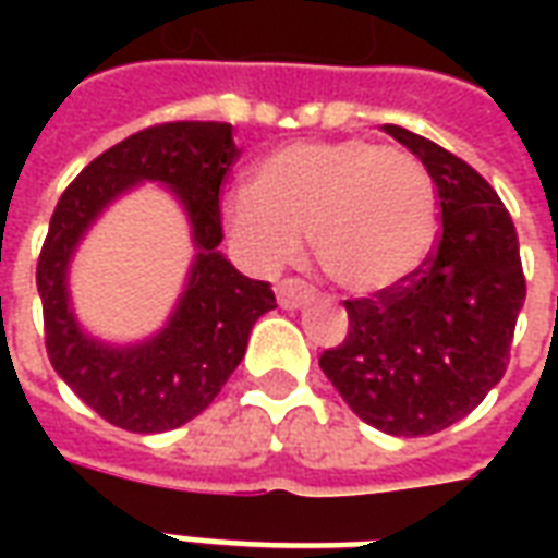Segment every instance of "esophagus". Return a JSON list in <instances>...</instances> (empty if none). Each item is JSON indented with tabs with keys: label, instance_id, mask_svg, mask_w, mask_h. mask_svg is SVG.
<instances>
[{
	"label": "esophagus",
	"instance_id": "obj_1",
	"mask_svg": "<svg viewBox=\"0 0 558 558\" xmlns=\"http://www.w3.org/2000/svg\"><path fill=\"white\" fill-rule=\"evenodd\" d=\"M275 292H278V304L283 311H299V307L311 302V290L299 280H280Z\"/></svg>",
	"mask_w": 558,
	"mask_h": 558
}]
</instances>
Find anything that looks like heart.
Segmentation results:
<instances>
[{
    "label": "heart",
    "mask_w": 558,
    "mask_h": 558,
    "mask_svg": "<svg viewBox=\"0 0 558 558\" xmlns=\"http://www.w3.org/2000/svg\"><path fill=\"white\" fill-rule=\"evenodd\" d=\"M239 254L278 271L311 232L319 268L340 290L376 299L407 287L436 244V191L421 160L374 140H307L259 160L254 191L223 196Z\"/></svg>",
    "instance_id": "obj_1"
}]
</instances>
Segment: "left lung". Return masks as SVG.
Listing matches in <instances>:
<instances>
[{"label":"left lung","mask_w":558,"mask_h":558,"mask_svg":"<svg viewBox=\"0 0 558 558\" xmlns=\"http://www.w3.org/2000/svg\"><path fill=\"white\" fill-rule=\"evenodd\" d=\"M383 131L436 184L442 235L407 287L347 302L350 335L319 367L371 427L427 436L469 415L505 376L526 280L514 223L490 184L433 140Z\"/></svg>","instance_id":"obj_1"}]
</instances>
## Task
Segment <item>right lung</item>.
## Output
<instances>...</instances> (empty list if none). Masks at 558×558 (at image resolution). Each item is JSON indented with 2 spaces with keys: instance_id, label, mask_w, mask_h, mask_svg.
Returning <instances> with one entry per match:
<instances>
[{
  "instance_id": "obj_1",
  "label": "right lung",
  "mask_w": 558,
  "mask_h": 558,
  "mask_svg": "<svg viewBox=\"0 0 558 558\" xmlns=\"http://www.w3.org/2000/svg\"><path fill=\"white\" fill-rule=\"evenodd\" d=\"M235 158L227 122L146 128L92 160L50 218L38 259L47 355L71 391L122 430L163 433L196 418L244 359L256 319L278 307L266 280L244 278L218 247L220 182ZM146 181L183 206L195 259L168 323L148 339L113 344L76 319L70 263L94 220Z\"/></svg>"
}]
</instances>
